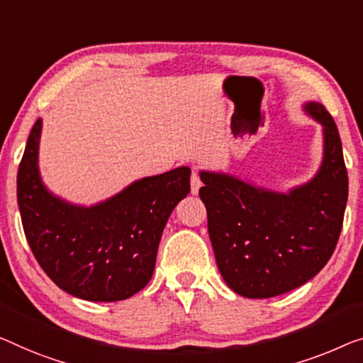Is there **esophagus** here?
Segmentation results:
<instances>
[{"label": "esophagus", "instance_id": "obj_1", "mask_svg": "<svg viewBox=\"0 0 363 363\" xmlns=\"http://www.w3.org/2000/svg\"><path fill=\"white\" fill-rule=\"evenodd\" d=\"M200 187H202V181H200L199 172L194 169L192 171V176H191V192L194 194V196H196V194L199 192Z\"/></svg>", "mask_w": 363, "mask_h": 363}]
</instances>
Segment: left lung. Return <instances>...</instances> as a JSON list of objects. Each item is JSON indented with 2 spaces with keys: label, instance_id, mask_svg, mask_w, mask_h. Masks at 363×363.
<instances>
[{
  "label": "left lung",
  "instance_id": "left-lung-1",
  "mask_svg": "<svg viewBox=\"0 0 363 363\" xmlns=\"http://www.w3.org/2000/svg\"><path fill=\"white\" fill-rule=\"evenodd\" d=\"M305 111L323 125L324 158L310 182L277 194L221 172H200L199 196L225 282L246 298L286 294L315 277L336 250L349 177L336 122L320 102Z\"/></svg>",
  "mask_w": 363,
  "mask_h": 363
}]
</instances>
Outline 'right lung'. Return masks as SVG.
<instances>
[{"mask_svg": "<svg viewBox=\"0 0 363 363\" xmlns=\"http://www.w3.org/2000/svg\"><path fill=\"white\" fill-rule=\"evenodd\" d=\"M42 121L30 130L18 171V203L32 252L67 294L125 300L153 275L166 221L191 192L187 166L143 177L106 202L78 207L52 196L39 174Z\"/></svg>", "mask_w": 363, "mask_h": 363, "instance_id": "1", "label": "right lung"}]
</instances>
